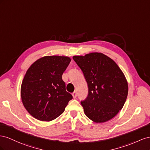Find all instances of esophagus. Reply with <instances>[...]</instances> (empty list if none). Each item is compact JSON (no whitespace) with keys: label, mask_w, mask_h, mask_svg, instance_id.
I'll return each instance as SVG.
<instances>
[{"label":"esophagus","mask_w":150,"mask_h":150,"mask_svg":"<svg viewBox=\"0 0 150 150\" xmlns=\"http://www.w3.org/2000/svg\"><path fill=\"white\" fill-rule=\"evenodd\" d=\"M76 95H77V94H76V92H74L72 93V96H73V97L74 98V99H75V98L76 97Z\"/></svg>","instance_id":"obj_1"}]
</instances>
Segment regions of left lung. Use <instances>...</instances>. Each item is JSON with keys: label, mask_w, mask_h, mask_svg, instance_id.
<instances>
[{"label": "left lung", "mask_w": 150, "mask_h": 150, "mask_svg": "<svg viewBox=\"0 0 150 150\" xmlns=\"http://www.w3.org/2000/svg\"><path fill=\"white\" fill-rule=\"evenodd\" d=\"M82 70L88 88L87 97L81 101L84 112L92 121L105 122L123 108L128 84L123 72L113 59L101 53L74 56Z\"/></svg>", "instance_id": "obj_1"}]
</instances>
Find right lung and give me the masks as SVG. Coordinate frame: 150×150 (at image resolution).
Listing matches in <instances>:
<instances>
[{
	"instance_id": "add662e5",
	"label": "right lung",
	"mask_w": 150,
	"mask_h": 150,
	"mask_svg": "<svg viewBox=\"0 0 150 150\" xmlns=\"http://www.w3.org/2000/svg\"><path fill=\"white\" fill-rule=\"evenodd\" d=\"M70 62L68 57L46 56L34 62L25 73L21 87V99L28 112L38 120H54L72 99L62 80Z\"/></svg>"
}]
</instances>
